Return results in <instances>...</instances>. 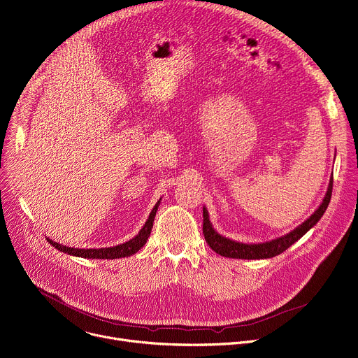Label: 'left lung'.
Masks as SVG:
<instances>
[{
	"instance_id": "obj_1",
	"label": "left lung",
	"mask_w": 358,
	"mask_h": 358,
	"mask_svg": "<svg viewBox=\"0 0 358 358\" xmlns=\"http://www.w3.org/2000/svg\"><path fill=\"white\" fill-rule=\"evenodd\" d=\"M331 192H333V177L330 178V184L327 188L326 196L322 199V203L318 206V208L303 222L300 224L297 229L289 231L288 234L278 237L271 241L266 243H258V244H244L238 243L230 238H225L221 234H218L213 224L210 222L208 211L204 207L203 208V234L207 241V244L214 250L217 254L222 257H229V258H241V259H264V258H271L282 251H285L288 247H291L296 241H299L308 230H311L313 227L320 221L322 214L326 213L330 200H331Z\"/></svg>"
}]
</instances>
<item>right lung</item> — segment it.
Instances as JSON below:
<instances>
[{
    "instance_id": "obj_1",
    "label": "right lung",
    "mask_w": 358,
    "mask_h": 358,
    "mask_svg": "<svg viewBox=\"0 0 358 358\" xmlns=\"http://www.w3.org/2000/svg\"><path fill=\"white\" fill-rule=\"evenodd\" d=\"M161 199L157 201V204L154 206V208L151 210L148 220L145 221L144 227L140 230V233L131 238L129 241H125L124 244H118L114 247H106V248H74V247H67L58 244L50 238H47V241L55 247L58 251L67 252L70 255L74 257H81V258H100V259H114V258H122V257H128L136 254L138 250H141V247H144V244L147 243L150 234H151V229H152V222L155 218V213L158 210Z\"/></svg>"
}]
</instances>
